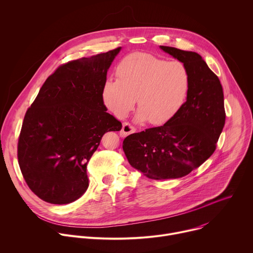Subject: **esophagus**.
I'll return each mask as SVG.
<instances>
[{"label": "esophagus", "mask_w": 253, "mask_h": 253, "mask_svg": "<svg viewBox=\"0 0 253 253\" xmlns=\"http://www.w3.org/2000/svg\"><path fill=\"white\" fill-rule=\"evenodd\" d=\"M134 131H135V128H134L132 126H130V124L125 123V124L123 125L122 130L120 131V135H121L122 137H125V136H126V135H128V134H130V133H133Z\"/></svg>", "instance_id": "34e87169"}]
</instances>
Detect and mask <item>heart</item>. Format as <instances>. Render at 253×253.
Returning <instances> with one entry per match:
<instances>
[{
    "label": "heart",
    "mask_w": 253,
    "mask_h": 253,
    "mask_svg": "<svg viewBox=\"0 0 253 253\" xmlns=\"http://www.w3.org/2000/svg\"><path fill=\"white\" fill-rule=\"evenodd\" d=\"M118 78L108 79L103 88L105 105L118 118H126L137 98V120L151 125L169 121L187 96L190 75L179 61L168 62L153 55L134 53L118 67Z\"/></svg>",
    "instance_id": "obj_1"
}]
</instances>
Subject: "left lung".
<instances>
[{"label": "left lung", "mask_w": 253, "mask_h": 253, "mask_svg": "<svg viewBox=\"0 0 253 253\" xmlns=\"http://www.w3.org/2000/svg\"><path fill=\"white\" fill-rule=\"evenodd\" d=\"M182 62L190 75L185 103L164 126L129 134L123 148L129 165L151 179L179 178L214 153L225 124L223 90L200 55L160 46Z\"/></svg>", "instance_id": "1"}]
</instances>
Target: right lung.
I'll use <instances>...</instances> for the list:
<instances>
[{"mask_svg": "<svg viewBox=\"0 0 253 253\" xmlns=\"http://www.w3.org/2000/svg\"><path fill=\"white\" fill-rule=\"evenodd\" d=\"M122 47L69 62L50 75L26 113L18 160L30 189L67 205L88 187L86 165L108 131L122 123L107 113L103 88Z\"/></svg>", "mask_w": 253, "mask_h": 253, "instance_id": "add662e5", "label": "right lung"}]
</instances>
